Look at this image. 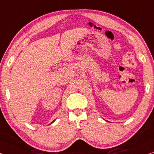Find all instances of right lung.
<instances>
[{
	"mask_svg": "<svg viewBox=\"0 0 154 154\" xmlns=\"http://www.w3.org/2000/svg\"><path fill=\"white\" fill-rule=\"evenodd\" d=\"M54 121H55V120H54V121H53L52 122V123H53V122H54Z\"/></svg>",
	"mask_w": 154,
	"mask_h": 154,
	"instance_id": "right-lung-1",
	"label": "right lung"
}]
</instances>
